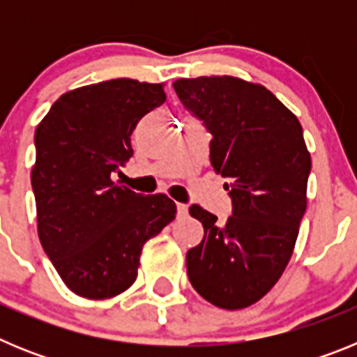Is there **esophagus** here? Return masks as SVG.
<instances>
[{
  "label": "esophagus",
  "instance_id": "esophagus-1",
  "mask_svg": "<svg viewBox=\"0 0 357 357\" xmlns=\"http://www.w3.org/2000/svg\"><path fill=\"white\" fill-rule=\"evenodd\" d=\"M189 209L185 204H176V214H178V218H185L188 216Z\"/></svg>",
  "mask_w": 357,
  "mask_h": 357
}]
</instances>
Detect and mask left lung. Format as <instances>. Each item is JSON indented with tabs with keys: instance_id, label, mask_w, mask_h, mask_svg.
<instances>
[{
	"instance_id": "left-lung-1",
	"label": "left lung",
	"mask_w": 357,
	"mask_h": 357,
	"mask_svg": "<svg viewBox=\"0 0 357 357\" xmlns=\"http://www.w3.org/2000/svg\"><path fill=\"white\" fill-rule=\"evenodd\" d=\"M173 87L213 134L211 162L232 198L227 222L189 207L204 225L185 255L189 280L216 307L245 309L284 273L307 207L311 155L301 121L264 85L238 77L181 78Z\"/></svg>"
}]
</instances>
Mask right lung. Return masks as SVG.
<instances>
[{
  "instance_id": "right-lung-1",
  "label": "right lung",
  "mask_w": 357,
  "mask_h": 357,
  "mask_svg": "<svg viewBox=\"0 0 357 357\" xmlns=\"http://www.w3.org/2000/svg\"><path fill=\"white\" fill-rule=\"evenodd\" d=\"M166 102L164 84L116 78L68 91L36 128L37 234L64 284L103 301L134 284L144 243L173 222L175 202L119 185L130 135Z\"/></svg>"
}]
</instances>
